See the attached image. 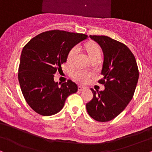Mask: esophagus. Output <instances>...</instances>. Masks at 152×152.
Returning <instances> with one entry per match:
<instances>
[{
  "instance_id": "34e87169",
  "label": "esophagus",
  "mask_w": 152,
  "mask_h": 152,
  "mask_svg": "<svg viewBox=\"0 0 152 152\" xmlns=\"http://www.w3.org/2000/svg\"><path fill=\"white\" fill-rule=\"evenodd\" d=\"M78 90L79 91H83V90H84L85 89H86V88H85V87H83V86H78Z\"/></svg>"
}]
</instances>
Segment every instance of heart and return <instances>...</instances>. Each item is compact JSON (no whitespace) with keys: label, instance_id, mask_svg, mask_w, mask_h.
Listing matches in <instances>:
<instances>
[{"label":"heart","instance_id":"obj_1","mask_svg":"<svg viewBox=\"0 0 152 152\" xmlns=\"http://www.w3.org/2000/svg\"><path fill=\"white\" fill-rule=\"evenodd\" d=\"M86 48L88 56H90L91 59L97 57L101 58V56H102V50H101L98 44L95 43L88 44L86 46ZM78 50H79L78 46H74V47L71 48L67 55V58H66V62L68 64H71L74 62L75 58L78 54ZM72 76L76 81L79 83H86L90 80L91 76H92V74L90 72H87V71L78 69L74 70L72 72Z\"/></svg>","mask_w":152,"mask_h":152}]
</instances>
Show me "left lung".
Returning <instances> with one entry per match:
<instances>
[{"label": "left lung", "mask_w": 152, "mask_h": 152, "mask_svg": "<svg viewBox=\"0 0 152 152\" xmlns=\"http://www.w3.org/2000/svg\"><path fill=\"white\" fill-rule=\"evenodd\" d=\"M98 43L104 53L101 74L104 91L91 90L93 99L86 104L92 118L98 122H108L119 115L132 99L139 78L135 56L121 42L104 35H90Z\"/></svg>", "instance_id": "left-lung-1"}]
</instances>
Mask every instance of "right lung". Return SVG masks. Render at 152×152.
Listing matches in <instances>:
<instances>
[{"instance_id":"right-lung-1","label":"right lung","mask_w":152,"mask_h":152,"mask_svg":"<svg viewBox=\"0 0 152 152\" xmlns=\"http://www.w3.org/2000/svg\"><path fill=\"white\" fill-rule=\"evenodd\" d=\"M88 38L85 34L50 30L30 39L22 50L18 78L26 102L43 116L60 112L66 98L78 91L71 80L60 84L54 74L66 62L71 48Z\"/></svg>"}]
</instances>
